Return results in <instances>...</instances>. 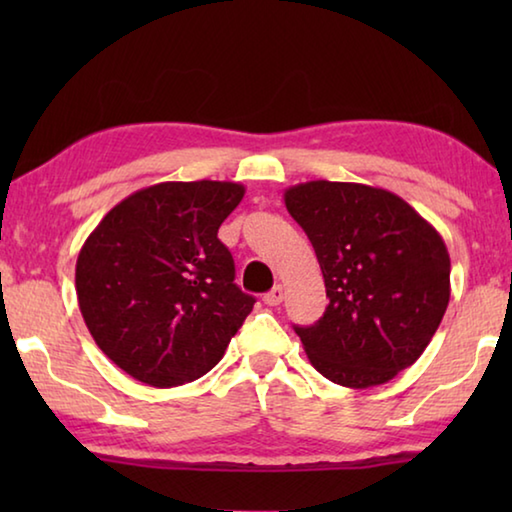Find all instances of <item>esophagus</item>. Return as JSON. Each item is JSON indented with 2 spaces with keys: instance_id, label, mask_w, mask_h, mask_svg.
Segmentation results:
<instances>
[{
  "instance_id": "esophagus-1",
  "label": "esophagus",
  "mask_w": 512,
  "mask_h": 512,
  "mask_svg": "<svg viewBox=\"0 0 512 512\" xmlns=\"http://www.w3.org/2000/svg\"><path fill=\"white\" fill-rule=\"evenodd\" d=\"M284 300V289L280 287V284H277V287H273L271 291L266 293L264 296V302L268 307H275V305H280V302Z\"/></svg>"
}]
</instances>
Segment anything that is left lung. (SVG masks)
<instances>
[{"label": "left lung", "instance_id": "8db88e82", "mask_svg": "<svg viewBox=\"0 0 512 512\" xmlns=\"http://www.w3.org/2000/svg\"><path fill=\"white\" fill-rule=\"evenodd\" d=\"M325 277L327 307L298 327L320 375L348 388L413 366L449 305V253L429 221L386 189L311 180L284 192Z\"/></svg>", "mask_w": 512, "mask_h": 512}]
</instances>
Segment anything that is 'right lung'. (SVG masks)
<instances>
[{
    "instance_id": "add662e5",
    "label": "right lung",
    "mask_w": 512,
    "mask_h": 512,
    "mask_svg": "<svg viewBox=\"0 0 512 512\" xmlns=\"http://www.w3.org/2000/svg\"><path fill=\"white\" fill-rule=\"evenodd\" d=\"M244 192L221 180L151 185L112 207L85 239L76 259L83 320L133 379L171 388L203 377L253 311L216 237Z\"/></svg>"
}]
</instances>
